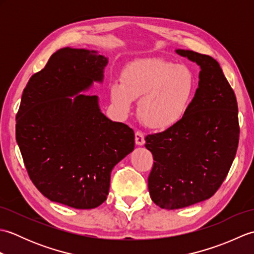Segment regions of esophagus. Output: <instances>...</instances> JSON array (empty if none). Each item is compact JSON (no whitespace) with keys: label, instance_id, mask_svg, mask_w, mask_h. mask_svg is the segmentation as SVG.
Instances as JSON below:
<instances>
[{"label":"esophagus","instance_id":"1","mask_svg":"<svg viewBox=\"0 0 254 254\" xmlns=\"http://www.w3.org/2000/svg\"><path fill=\"white\" fill-rule=\"evenodd\" d=\"M135 143L138 146H143L145 144V138H144V134L142 132H135Z\"/></svg>","mask_w":254,"mask_h":254}]
</instances>
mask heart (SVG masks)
I'll use <instances>...</instances> for the list:
<instances>
[{
	"instance_id": "1",
	"label": "heart",
	"mask_w": 254,
	"mask_h": 254,
	"mask_svg": "<svg viewBox=\"0 0 254 254\" xmlns=\"http://www.w3.org/2000/svg\"><path fill=\"white\" fill-rule=\"evenodd\" d=\"M196 89L190 67L161 58L133 61L113 80L109 93L112 105L122 116H128L134 101L141 97L138 115L147 127L166 131L175 127L188 115Z\"/></svg>"
}]
</instances>
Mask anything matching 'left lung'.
<instances>
[{
  "label": "left lung",
  "instance_id": "left-lung-1",
  "mask_svg": "<svg viewBox=\"0 0 254 254\" xmlns=\"http://www.w3.org/2000/svg\"><path fill=\"white\" fill-rule=\"evenodd\" d=\"M176 53L195 62L201 71L182 122L145 138L155 160L149 194L165 209L183 208L213 196L228 174L239 142L238 105L218 62L191 50Z\"/></svg>",
  "mask_w": 254,
  "mask_h": 254
}]
</instances>
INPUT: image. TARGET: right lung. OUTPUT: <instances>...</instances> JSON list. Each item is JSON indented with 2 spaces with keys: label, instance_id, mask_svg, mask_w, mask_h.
<instances>
[{
  "label": "right lung",
  "instance_id": "obj_1",
  "mask_svg": "<svg viewBox=\"0 0 254 254\" xmlns=\"http://www.w3.org/2000/svg\"><path fill=\"white\" fill-rule=\"evenodd\" d=\"M107 64L95 50L63 48L23 91L16 142L30 180L52 202L99 206L113 167L134 149L132 128L108 119L98 96L83 94L104 82Z\"/></svg>",
  "mask_w": 254,
  "mask_h": 254
}]
</instances>
